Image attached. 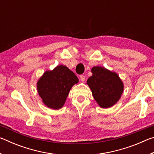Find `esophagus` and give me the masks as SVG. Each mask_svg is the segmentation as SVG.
<instances>
[{"label":"esophagus","instance_id":"obj_1","mask_svg":"<svg viewBox=\"0 0 154 154\" xmlns=\"http://www.w3.org/2000/svg\"><path fill=\"white\" fill-rule=\"evenodd\" d=\"M79 78H80V80L82 81V82H84V81H85V76H84V75H80V76H79Z\"/></svg>","mask_w":154,"mask_h":154}]
</instances>
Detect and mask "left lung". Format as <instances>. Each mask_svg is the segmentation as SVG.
Here are the masks:
<instances>
[{
  "mask_svg": "<svg viewBox=\"0 0 154 154\" xmlns=\"http://www.w3.org/2000/svg\"><path fill=\"white\" fill-rule=\"evenodd\" d=\"M92 75L88 78L87 84L92 96L101 108L113 106L120 99L124 92V83L116 72L105 67L94 66Z\"/></svg>",
  "mask_w": 154,
  "mask_h": 154,
  "instance_id": "8db88e82",
  "label": "left lung"
}]
</instances>
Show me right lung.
I'll use <instances>...</instances> for the list:
<instances>
[{"label": "right lung", "mask_w": 154, "mask_h": 154, "mask_svg": "<svg viewBox=\"0 0 154 154\" xmlns=\"http://www.w3.org/2000/svg\"><path fill=\"white\" fill-rule=\"evenodd\" d=\"M79 82L77 77L65 65L46 71L36 83L38 95L44 105L54 110L61 109L70 90Z\"/></svg>", "instance_id": "obj_1"}]
</instances>
